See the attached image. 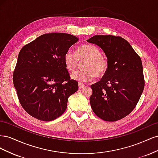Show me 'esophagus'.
I'll return each mask as SVG.
<instances>
[{
    "mask_svg": "<svg viewBox=\"0 0 158 158\" xmlns=\"http://www.w3.org/2000/svg\"><path fill=\"white\" fill-rule=\"evenodd\" d=\"M84 86H85V84H84L81 83V82H79V83H78V87H79L80 89L83 88Z\"/></svg>",
    "mask_w": 158,
    "mask_h": 158,
    "instance_id": "34e87169",
    "label": "esophagus"
}]
</instances>
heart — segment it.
Listing matches in <instances>:
<instances>
[{"label": "heart", "mask_w": 158, "mask_h": 158, "mask_svg": "<svg viewBox=\"0 0 158 158\" xmlns=\"http://www.w3.org/2000/svg\"><path fill=\"white\" fill-rule=\"evenodd\" d=\"M102 51L98 47L92 44H85L78 47L76 53L69 50L64 55L65 67L70 73L78 69L80 63L82 64V70L72 74L73 79L78 82H89L95 76L101 78L107 73L109 62L102 56Z\"/></svg>", "instance_id": "heart-1"}]
</instances>
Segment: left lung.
<instances>
[{
  "label": "left lung",
  "instance_id": "left-lung-1",
  "mask_svg": "<svg viewBox=\"0 0 158 158\" xmlns=\"http://www.w3.org/2000/svg\"><path fill=\"white\" fill-rule=\"evenodd\" d=\"M87 41L101 47L109 62L107 73L91 85V107L104 121L120 120L135 108L144 88L140 57L121 37L94 35Z\"/></svg>",
  "mask_w": 158,
  "mask_h": 158
}]
</instances>
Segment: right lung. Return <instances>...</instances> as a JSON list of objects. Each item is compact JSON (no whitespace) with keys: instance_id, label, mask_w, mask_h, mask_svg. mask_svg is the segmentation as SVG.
Instances as JSON below:
<instances>
[{"instance_id":"add662e5","label":"right lung","mask_w":158,"mask_h":158,"mask_svg":"<svg viewBox=\"0 0 158 158\" xmlns=\"http://www.w3.org/2000/svg\"><path fill=\"white\" fill-rule=\"evenodd\" d=\"M78 40L68 33H45L19 52L13 83L21 106L33 117L44 121L59 117L78 89L64 63L65 52Z\"/></svg>"}]
</instances>
